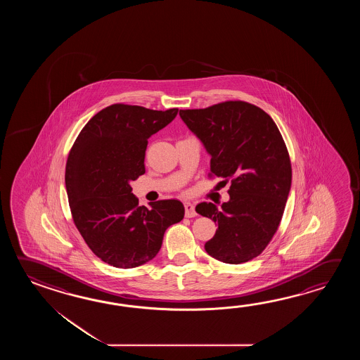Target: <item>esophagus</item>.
I'll list each match as a JSON object with an SVG mask.
<instances>
[{"mask_svg":"<svg viewBox=\"0 0 360 360\" xmlns=\"http://www.w3.org/2000/svg\"><path fill=\"white\" fill-rule=\"evenodd\" d=\"M184 207H185V216H186V217H194V216H197L195 208L191 205V202H186V203L184 205Z\"/></svg>","mask_w":360,"mask_h":360,"instance_id":"34e87169","label":"esophagus"}]
</instances>
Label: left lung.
Instances as JSON below:
<instances>
[{"label":"left lung","instance_id":"left-lung-1","mask_svg":"<svg viewBox=\"0 0 360 360\" xmlns=\"http://www.w3.org/2000/svg\"><path fill=\"white\" fill-rule=\"evenodd\" d=\"M179 115L211 155L210 176L230 180V199L220 208L195 207L219 226L206 252L226 264L252 260L274 237L291 189V160L276 122L240 100Z\"/></svg>","mask_w":360,"mask_h":360}]
</instances>
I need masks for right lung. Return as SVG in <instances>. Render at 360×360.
Segmentation results:
<instances>
[{
    "mask_svg": "<svg viewBox=\"0 0 360 360\" xmlns=\"http://www.w3.org/2000/svg\"><path fill=\"white\" fill-rule=\"evenodd\" d=\"M177 112L109 105L86 123L69 152L65 188L73 221L92 252L115 268L154 259L166 229L183 220L180 200L139 206L130 185L146 172L148 139Z\"/></svg>",
    "mask_w": 360,
    "mask_h": 360,
    "instance_id": "1",
    "label": "right lung"
}]
</instances>
